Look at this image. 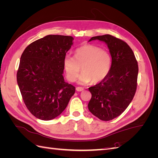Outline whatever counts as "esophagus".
<instances>
[{"label":"esophagus","instance_id":"34e87169","mask_svg":"<svg viewBox=\"0 0 158 158\" xmlns=\"http://www.w3.org/2000/svg\"><path fill=\"white\" fill-rule=\"evenodd\" d=\"M76 91H78V92H82V91L84 90V88L82 87H76Z\"/></svg>","mask_w":158,"mask_h":158}]
</instances>
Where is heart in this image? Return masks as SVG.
<instances>
[{
	"label": "heart",
	"mask_w": 158,
	"mask_h": 158,
	"mask_svg": "<svg viewBox=\"0 0 158 158\" xmlns=\"http://www.w3.org/2000/svg\"><path fill=\"white\" fill-rule=\"evenodd\" d=\"M111 66L109 52L100 47L85 44L76 49L74 57L66 55L63 60V66L66 78L73 82L77 78L80 67L83 73L78 79L80 84L101 82L109 74Z\"/></svg>",
	"instance_id": "heart-1"
}]
</instances>
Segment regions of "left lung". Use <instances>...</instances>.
Listing matches in <instances>:
<instances>
[{"label": "left lung", "instance_id": "8db88e82", "mask_svg": "<svg viewBox=\"0 0 158 158\" xmlns=\"http://www.w3.org/2000/svg\"><path fill=\"white\" fill-rule=\"evenodd\" d=\"M96 40L107 45L112 62L106 78L88 88L92 98L88 106L94 115L107 121L120 115L132 102L137 87L138 66L126 42L109 34L92 37L89 41Z\"/></svg>", "mask_w": 158, "mask_h": 158}]
</instances>
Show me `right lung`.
Listing matches in <instances>:
<instances>
[{
  "mask_svg": "<svg viewBox=\"0 0 158 158\" xmlns=\"http://www.w3.org/2000/svg\"><path fill=\"white\" fill-rule=\"evenodd\" d=\"M73 37L48 35L23 51L17 82L26 107L36 118L49 121L60 114L75 93L63 77V60Z\"/></svg>",
  "mask_w": 158,
  "mask_h": 158,
  "instance_id": "right-lung-1",
  "label": "right lung"
}]
</instances>
